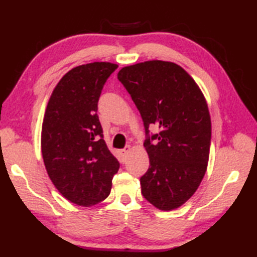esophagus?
Masks as SVG:
<instances>
[{"instance_id": "1", "label": "esophagus", "mask_w": 257, "mask_h": 257, "mask_svg": "<svg viewBox=\"0 0 257 257\" xmlns=\"http://www.w3.org/2000/svg\"><path fill=\"white\" fill-rule=\"evenodd\" d=\"M130 149H132V147H130V146L124 147L123 149L120 150V155H121V157H122V158H125V156H127V154H128V152L130 151Z\"/></svg>"}]
</instances>
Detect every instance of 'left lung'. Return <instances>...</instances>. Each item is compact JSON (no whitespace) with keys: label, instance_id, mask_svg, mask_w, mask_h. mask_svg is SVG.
<instances>
[{"label":"left lung","instance_id":"left-lung-1","mask_svg":"<svg viewBox=\"0 0 257 257\" xmlns=\"http://www.w3.org/2000/svg\"><path fill=\"white\" fill-rule=\"evenodd\" d=\"M118 79L144 120L150 166L140 179L145 199L162 211L184 204L203 179L209 162L211 117L194 79L172 62L147 61L122 67ZM156 125L160 133L149 136Z\"/></svg>","mask_w":257,"mask_h":257}]
</instances>
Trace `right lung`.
<instances>
[{
	"label": "right lung",
	"instance_id": "add662e5",
	"mask_svg": "<svg viewBox=\"0 0 257 257\" xmlns=\"http://www.w3.org/2000/svg\"><path fill=\"white\" fill-rule=\"evenodd\" d=\"M118 65L94 62L76 66L54 88L43 119L41 148L48 177L65 199L81 206L110 193L119 162L103 140L98 100Z\"/></svg>",
	"mask_w": 257,
	"mask_h": 257
}]
</instances>
